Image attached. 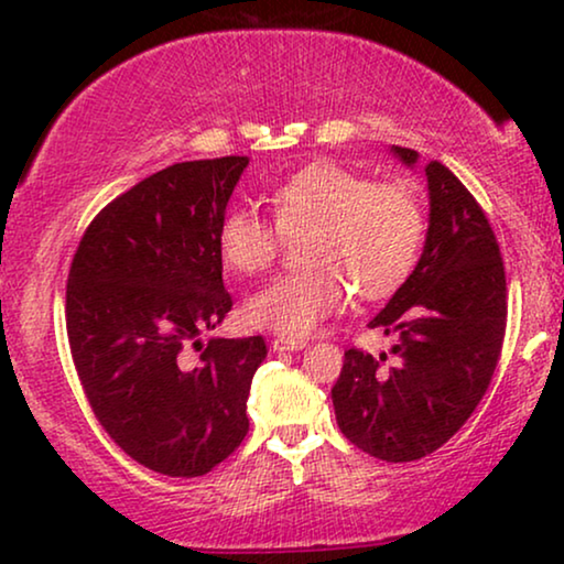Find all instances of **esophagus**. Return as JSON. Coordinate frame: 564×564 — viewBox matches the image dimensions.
I'll list each match as a JSON object with an SVG mask.
<instances>
[{"label":"esophagus","instance_id":"obj_1","mask_svg":"<svg viewBox=\"0 0 564 564\" xmlns=\"http://www.w3.org/2000/svg\"><path fill=\"white\" fill-rule=\"evenodd\" d=\"M274 351H297V349H305L307 341H303V338H284V336H276L274 341Z\"/></svg>","mask_w":564,"mask_h":564}]
</instances>
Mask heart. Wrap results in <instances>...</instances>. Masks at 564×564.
<instances>
[{
	"label": "heart",
	"mask_w": 564,
	"mask_h": 564,
	"mask_svg": "<svg viewBox=\"0 0 564 564\" xmlns=\"http://www.w3.org/2000/svg\"><path fill=\"white\" fill-rule=\"evenodd\" d=\"M272 220L234 207L218 226L223 264L259 274L288 241L300 246L305 269L276 276L246 300L253 328L303 338L338 313L349 290L382 300L405 284L426 238V210L408 182H372L338 164H313L284 180L272 195Z\"/></svg>",
	"instance_id": "1"
}]
</instances>
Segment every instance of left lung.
I'll return each mask as SVG.
<instances>
[{"instance_id": "left-lung-1", "label": "left lung", "mask_w": 564, "mask_h": 564, "mask_svg": "<svg viewBox=\"0 0 564 564\" xmlns=\"http://www.w3.org/2000/svg\"><path fill=\"white\" fill-rule=\"evenodd\" d=\"M408 166L419 153L392 149ZM431 218L423 253L369 326L388 354L346 351L330 390L341 434L369 457L413 462L449 442L490 388L506 336V269L480 203L438 161L426 164Z\"/></svg>"}]
</instances>
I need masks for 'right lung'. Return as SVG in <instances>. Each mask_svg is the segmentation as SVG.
Here are the masks:
<instances>
[{"mask_svg": "<svg viewBox=\"0 0 564 564\" xmlns=\"http://www.w3.org/2000/svg\"><path fill=\"white\" fill-rule=\"evenodd\" d=\"M246 166L223 156L145 176L97 213L68 269L66 334L84 395L112 442L159 475H207L249 434L264 338L199 344L234 307L218 226Z\"/></svg>", "mask_w": 564, "mask_h": 564, "instance_id": "1", "label": "right lung"}]
</instances>
